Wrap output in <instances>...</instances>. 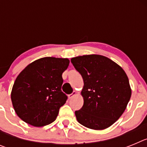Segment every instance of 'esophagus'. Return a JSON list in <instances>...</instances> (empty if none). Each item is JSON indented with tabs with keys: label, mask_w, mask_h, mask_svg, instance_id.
I'll list each match as a JSON object with an SVG mask.
<instances>
[{
	"label": "esophagus",
	"mask_w": 147,
	"mask_h": 147,
	"mask_svg": "<svg viewBox=\"0 0 147 147\" xmlns=\"http://www.w3.org/2000/svg\"><path fill=\"white\" fill-rule=\"evenodd\" d=\"M76 91H74L72 93H71V94L68 95V98H69L70 99H71V98H72L74 96H76Z\"/></svg>",
	"instance_id": "34e87169"
}]
</instances>
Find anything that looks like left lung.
Masks as SVG:
<instances>
[{"mask_svg": "<svg viewBox=\"0 0 147 147\" xmlns=\"http://www.w3.org/2000/svg\"><path fill=\"white\" fill-rule=\"evenodd\" d=\"M82 75L84 105L75 111L82 125L96 130L113 124L124 112L131 97L126 73L118 64L102 55L80 56L71 59Z\"/></svg>", "mask_w": 147, "mask_h": 147, "instance_id": "obj_1", "label": "left lung"}]
</instances>
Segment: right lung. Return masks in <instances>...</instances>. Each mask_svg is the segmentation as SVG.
<instances>
[{
	"mask_svg": "<svg viewBox=\"0 0 147 147\" xmlns=\"http://www.w3.org/2000/svg\"><path fill=\"white\" fill-rule=\"evenodd\" d=\"M66 58L43 57L27 65L13 85L11 99L17 115L34 127H43L57 119L67 96L62 91Z\"/></svg>",
	"mask_w": 147,
	"mask_h": 147,
	"instance_id": "add662e5",
	"label": "right lung"
}]
</instances>
